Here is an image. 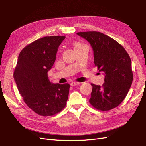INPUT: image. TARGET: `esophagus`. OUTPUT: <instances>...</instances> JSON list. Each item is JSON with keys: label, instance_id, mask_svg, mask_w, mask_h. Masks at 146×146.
<instances>
[{"label": "esophagus", "instance_id": "1", "mask_svg": "<svg viewBox=\"0 0 146 146\" xmlns=\"http://www.w3.org/2000/svg\"><path fill=\"white\" fill-rule=\"evenodd\" d=\"M79 84H80V83H79V82H72V83H70V86H77V85H78Z\"/></svg>", "mask_w": 146, "mask_h": 146}]
</instances>
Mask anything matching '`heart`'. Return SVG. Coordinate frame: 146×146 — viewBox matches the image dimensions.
I'll return each mask as SVG.
<instances>
[{"label": "heart", "mask_w": 146, "mask_h": 146, "mask_svg": "<svg viewBox=\"0 0 146 146\" xmlns=\"http://www.w3.org/2000/svg\"><path fill=\"white\" fill-rule=\"evenodd\" d=\"M83 44H82V43L79 42H76L74 44V48H77V47H80L82 46H83Z\"/></svg>", "instance_id": "1"}]
</instances>
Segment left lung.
<instances>
[{"mask_svg": "<svg viewBox=\"0 0 146 146\" xmlns=\"http://www.w3.org/2000/svg\"><path fill=\"white\" fill-rule=\"evenodd\" d=\"M77 34L90 42L95 66L105 75L102 86L91 84L92 90L90 103L101 111L114 108L125 98L133 81L129 54L120 44L102 33L83 32Z\"/></svg>", "mask_w": 146, "mask_h": 146, "instance_id": "left-lung-1", "label": "left lung"}]
</instances>
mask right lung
<instances>
[{
	"instance_id": "1",
	"label": "right lung",
	"mask_w": 146,
	"mask_h": 146,
	"mask_svg": "<svg viewBox=\"0 0 146 146\" xmlns=\"http://www.w3.org/2000/svg\"><path fill=\"white\" fill-rule=\"evenodd\" d=\"M65 38L52 36L37 39L25 46L19 55L14 79L25 103L39 115L53 116L66 107L69 84L52 83L47 75Z\"/></svg>"
}]
</instances>
